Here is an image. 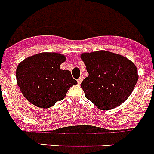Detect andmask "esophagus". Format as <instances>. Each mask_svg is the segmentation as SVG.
I'll use <instances>...</instances> for the list:
<instances>
[{
  "label": "esophagus",
  "instance_id": "34e87169",
  "mask_svg": "<svg viewBox=\"0 0 154 154\" xmlns=\"http://www.w3.org/2000/svg\"><path fill=\"white\" fill-rule=\"evenodd\" d=\"M83 79H84V77H83V76H80L79 79H77V82H78V84H79V85H80V84H81Z\"/></svg>",
  "mask_w": 154,
  "mask_h": 154
}]
</instances>
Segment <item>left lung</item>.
<instances>
[{
	"instance_id": "obj_1",
	"label": "left lung",
	"mask_w": 154,
	"mask_h": 154,
	"mask_svg": "<svg viewBox=\"0 0 154 154\" xmlns=\"http://www.w3.org/2000/svg\"><path fill=\"white\" fill-rule=\"evenodd\" d=\"M81 59L89 73L80 85L87 100L100 109L108 110L129 97L138 79L133 62L106 51L84 53Z\"/></svg>"
}]
</instances>
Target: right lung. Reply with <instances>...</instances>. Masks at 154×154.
Masks as SVG:
<instances>
[{"label":"right lung","mask_w":154,"mask_h":154,"mask_svg":"<svg viewBox=\"0 0 154 154\" xmlns=\"http://www.w3.org/2000/svg\"><path fill=\"white\" fill-rule=\"evenodd\" d=\"M65 56L58 53H40L24 60L16 69L20 89L30 103L48 109L62 100L77 84L69 70L60 69Z\"/></svg>","instance_id":"1"}]
</instances>
